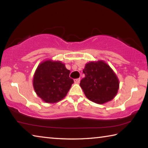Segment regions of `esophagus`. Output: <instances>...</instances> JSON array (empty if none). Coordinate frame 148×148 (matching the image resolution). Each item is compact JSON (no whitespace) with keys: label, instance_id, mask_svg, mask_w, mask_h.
I'll return each mask as SVG.
<instances>
[{"label":"esophagus","instance_id":"34e87169","mask_svg":"<svg viewBox=\"0 0 148 148\" xmlns=\"http://www.w3.org/2000/svg\"><path fill=\"white\" fill-rule=\"evenodd\" d=\"M80 82V78H77L74 79V83L75 84H79Z\"/></svg>","mask_w":148,"mask_h":148}]
</instances>
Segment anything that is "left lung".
<instances>
[{"label": "left lung", "mask_w": 148, "mask_h": 148, "mask_svg": "<svg viewBox=\"0 0 148 148\" xmlns=\"http://www.w3.org/2000/svg\"><path fill=\"white\" fill-rule=\"evenodd\" d=\"M85 77L79 86L86 97L97 104L112 101L119 89V79L108 64L103 61L90 62L83 70Z\"/></svg>", "instance_id": "8db88e82"}]
</instances>
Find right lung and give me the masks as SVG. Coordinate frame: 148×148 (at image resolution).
Returning a JSON list of instances; mask_svg holds the SVG:
<instances>
[{
	"label": "right lung",
	"instance_id": "obj_1",
	"mask_svg": "<svg viewBox=\"0 0 148 148\" xmlns=\"http://www.w3.org/2000/svg\"><path fill=\"white\" fill-rule=\"evenodd\" d=\"M71 71L61 61L47 60L40 64L35 71L33 87L37 95L47 103H56L66 96L74 80Z\"/></svg>",
	"mask_w": 148,
	"mask_h": 148
}]
</instances>
